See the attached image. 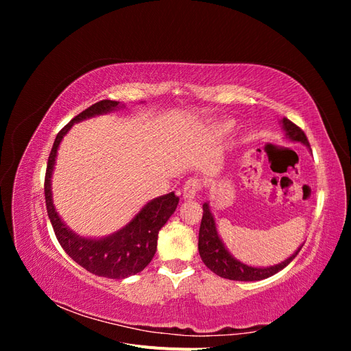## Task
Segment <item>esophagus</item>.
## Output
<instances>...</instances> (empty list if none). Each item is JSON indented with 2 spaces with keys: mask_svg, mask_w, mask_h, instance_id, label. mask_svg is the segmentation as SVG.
Listing matches in <instances>:
<instances>
[{
  "mask_svg": "<svg viewBox=\"0 0 351 351\" xmlns=\"http://www.w3.org/2000/svg\"><path fill=\"white\" fill-rule=\"evenodd\" d=\"M200 189H202V183H200L199 178H196V177L189 178L183 186L184 199H195V196L199 193Z\"/></svg>",
  "mask_w": 351,
  "mask_h": 351,
  "instance_id": "obj_1",
  "label": "esophagus"
}]
</instances>
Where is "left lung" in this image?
Masks as SVG:
<instances>
[{"mask_svg":"<svg viewBox=\"0 0 351 351\" xmlns=\"http://www.w3.org/2000/svg\"><path fill=\"white\" fill-rule=\"evenodd\" d=\"M282 125L289 139H291L293 142H302L306 146L311 147L309 141H307L304 132L299 125L294 124L289 119H282ZM302 247L297 250L293 256H290L289 259L278 265H275V267H269V268L247 267V265H244L232 258L227 252V249L224 247V244H222L217 232L215 221L210 214L209 206L208 204L204 205V215H202L200 230H199V253L206 267L222 278L234 280V281H259V280L272 277V275L284 269L287 265H289L297 254H299Z\"/></svg>","mask_w":351,"mask_h":351,"instance_id":"1","label":"left lung"}]
</instances>
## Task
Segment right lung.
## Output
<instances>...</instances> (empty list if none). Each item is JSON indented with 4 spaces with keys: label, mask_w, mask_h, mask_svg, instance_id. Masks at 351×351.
Here are the masks:
<instances>
[{
    "label": "right lung",
    "mask_w": 351,
    "mask_h": 351,
    "mask_svg": "<svg viewBox=\"0 0 351 351\" xmlns=\"http://www.w3.org/2000/svg\"><path fill=\"white\" fill-rule=\"evenodd\" d=\"M119 105L120 102L117 101H99L82 111L69 124L62 127L56 137V142L52 145L51 154L48 156L44 183L48 217L61 247L82 268L98 275V277L114 280L130 277V275L143 271L149 265L156 252L158 232L168 221V218L174 214L178 205V197L174 193H168L151 200L123 230L117 231L115 234L107 239H82L73 234L62 224L54 205H52L51 174L52 169H54L58 145L64 134L70 130L73 123L89 119V117L93 115L108 112L115 110Z\"/></svg>",
    "instance_id": "right-lung-1"
}]
</instances>
